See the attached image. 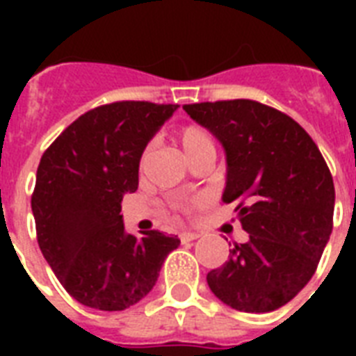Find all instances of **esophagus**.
<instances>
[{"label":"esophagus","instance_id":"1","mask_svg":"<svg viewBox=\"0 0 356 356\" xmlns=\"http://www.w3.org/2000/svg\"><path fill=\"white\" fill-rule=\"evenodd\" d=\"M179 238H181V242L186 243V242H192V240H197V238H200V234H197V233H188V231H184V233L179 234Z\"/></svg>","mask_w":356,"mask_h":356}]
</instances>
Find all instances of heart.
<instances>
[{
  "label": "heart",
  "instance_id": "b5f03b06",
  "mask_svg": "<svg viewBox=\"0 0 356 356\" xmlns=\"http://www.w3.org/2000/svg\"><path fill=\"white\" fill-rule=\"evenodd\" d=\"M177 140L188 161L195 159L201 153H214L212 136L209 134L207 129L200 127V125H186V127H183L179 131Z\"/></svg>",
  "mask_w": 356,
  "mask_h": 356
}]
</instances>
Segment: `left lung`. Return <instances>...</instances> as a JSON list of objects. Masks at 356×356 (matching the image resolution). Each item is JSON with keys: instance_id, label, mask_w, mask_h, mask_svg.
<instances>
[{"instance_id": "8db88e82", "label": "left lung", "mask_w": 356, "mask_h": 356, "mask_svg": "<svg viewBox=\"0 0 356 356\" xmlns=\"http://www.w3.org/2000/svg\"><path fill=\"white\" fill-rule=\"evenodd\" d=\"M225 151V203L240 200L249 234L207 282L240 312H271L312 279L332 231L334 184L318 145L298 122L251 99L184 105Z\"/></svg>"}]
</instances>
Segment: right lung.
<instances>
[{
	"mask_svg": "<svg viewBox=\"0 0 356 356\" xmlns=\"http://www.w3.org/2000/svg\"><path fill=\"white\" fill-rule=\"evenodd\" d=\"M179 105L120 102L83 114L42 155L31 209L38 245L66 292L96 310H125L156 284L181 243L123 227L122 197L138 188L145 145Z\"/></svg>",
	"mask_w": 356,
	"mask_h": 356,
	"instance_id": "right-lung-1",
	"label": "right lung"
}]
</instances>
